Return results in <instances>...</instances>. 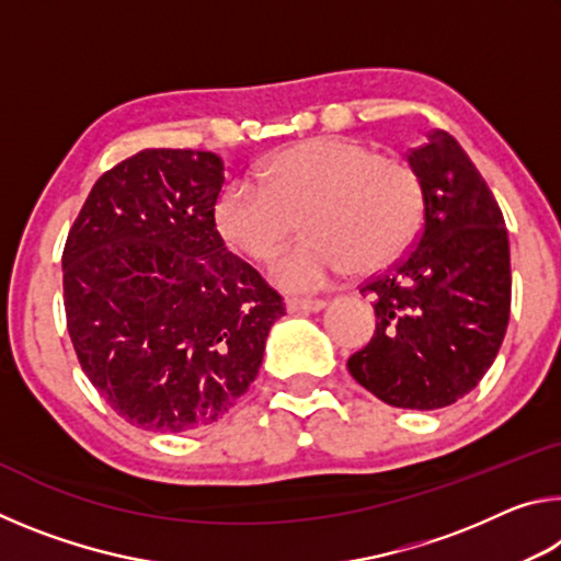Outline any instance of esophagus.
I'll list each match as a JSON object with an SVG mask.
<instances>
[{
	"mask_svg": "<svg viewBox=\"0 0 561 561\" xmlns=\"http://www.w3.org/2000/svg\"><path fill=\"white\" fill-rule=\"evenodd\" d=\"M327 307L324 299H287V311L289 314H301V311H321Z\"/></svg>",
	"mask_w": 561,
	"mask_h": 561,
	"instance_id": "1",
	"label": "esophagus"
}]
</instances>
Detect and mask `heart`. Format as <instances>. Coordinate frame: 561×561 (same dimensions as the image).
<instances>
[{
	"label": "heart",
	"instance_id": "1",
	"mask_svg": "<svg viewBox=\"0 0 561 561\" xmlns=\"http://www.w3.org/2000/svg\"><path fill=\"white\" fill-rule=\"evenodd\" d=\"M423 183L401 158L378 156L358 140L319 136L264 160L257 185L232 180L213 217L242 257L270 264L289 237L301 240L274 264V282L314 291L351 267L383 270L411 247L423 222Z\"/></svg>",
	"mask_w": 561,
	"mask_h": 561
}]
</instances>
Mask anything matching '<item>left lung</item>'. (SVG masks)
I'll return each instance as SVG.
<instances>
[{
	"mask_svg": "<svg viewBox=\"0 0 561 561\" xmlns=\"http://www.w3.org/2000/svg\"><path fill=\"white\" fill-rule=\"evenodd\" d=\"M408 163L423 183V230L371 294L376 331L348 374L383 403L435 411L470 393L495 360L510 321L505 217L450 133L431 130Z\"/></svg>",
	"mask_w": 561,
	"mask_h": 561,
	"instance_id": "obj_1",
	"label": "left lung"
}]
</instances>
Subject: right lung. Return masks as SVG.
I'll list each match as a JSON object with an SVG mask.
<instances>
[{
	"instance_id": "1",
	"label": "right lung",
	"mask_w": 561,
	"mask_h": 561,
	"mask_svg": "<svg viewBox=\"0 0 561 561\" xmlns=\"http://www.w3.org/2000/svg\"><path fill=\"white\" fill-rule=\"evenodd\" d=\"M222 158L148 148L103 173L64 247L66 327L113 411L153 433L215 423L257 378L284 301L227 252Z\"/></svg>"
}]
</instances>
